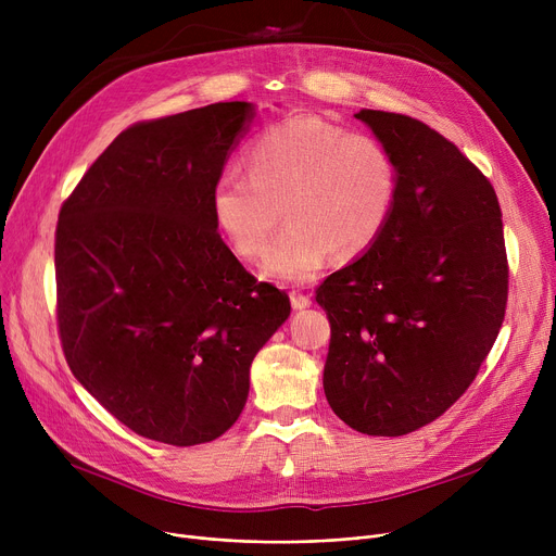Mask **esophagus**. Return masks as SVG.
<instances>
[{"mask_svg": "<svg viewBox=\"0 0 556 556\" xmlns=\"http://www.w3.org/2000/svg\"><path fill=\"white\" fill-rule=\"evenodd\" d=\"M290 304H293L295 311H302V308H308V306H311V298H308V295H302L300 290H293V293H290Z\"/></svg>", "mask_w": 556, "mask_h": 556, "instance_id": "esophagus-1", "label": "esophagus"}]
</instances>
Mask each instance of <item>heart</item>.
<instances>
[{
  "label": "heart",
  "instance_id": "b5f03b06",
  "mask_svg": "<svg viewBox=\"0 0 556 556\" xmlns=\"http://www.w3.org/2000/svg\"><path fill=\"white\" fill-rule=\"evenodd\" d=\"M248 175L225 173L210 207L218 231L243 258L266 252L263 273L308 281L333 252L365 254L386 229L399 189L392 153L369 135H349L317 116H293L261 132L245 151Z\"/></svg>",
  "mask_w": 556,
  "mask_h": 556
}]
</instances>
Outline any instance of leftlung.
I'll use <instances>...</instances> for the list:
<instances>
[{
    "label": "left lung",
    "mask_w": 556,
    "mask_h": 556,
    "mask_svg": "<svg viewBox=\"0 0 556 556\" xmlns=\"http://www.w3.org/2000/svg\"><path fill=\"white\" fill-rule=\"evenodd\" d=\"M399 189L378 241L317 288L331 325L325 394L358 432L399 437L466 392L507 304L501 204L455 143L413 116L356 112Z\"/></svg>",
    "instance_id": "8db88e82"
}]
</instances>
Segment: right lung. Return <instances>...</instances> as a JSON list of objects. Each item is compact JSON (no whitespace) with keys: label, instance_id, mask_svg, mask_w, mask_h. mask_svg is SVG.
<instances>
[{"label":"right lung","instance_id":"obj_1","mask_svg":"<svg viewBox=\"0 0 556 556\" xmlns=\"http://www.w3.org/2000/svg\"><path fill=\"white\" fill-rule=\"evenodd\" d=\"M229 101L130 126L83 175L55 227L58 329L76 381L170 446L233 426L258 349L290 315L223 243L210 195L250 130Z\"/></svg>","mask_w":556,"mask_h":556}]
</instances>
